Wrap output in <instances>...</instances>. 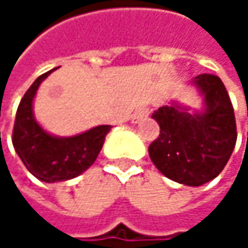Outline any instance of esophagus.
<instances>
[{"label": "esophagus", "instance_id": "1", "mask_svg": "<svg viewBox=\"0 0 248 248\" xmlns=\"http://www.w3.org/2000/svg\"><path fill=\"white\" fill-rule=\"evenodd\" d=\"M149 113H151V109H149V108H143V109L138 110V112H136V113L133 115L132 121H133L135 124H138V122H139V121H142L143 118L149 116Z\"/></svg>", "mask_w": 248, "mask_h": 248}]
</instances>
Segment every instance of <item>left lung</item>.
Segmentation results:
<instances>
[{
  "mask_svg": "<svg viewBox=\"0 0 248 248\" xmlns=\"http://www.w3.org/2000/svg\"><path fill=\"white\" fill-rule=\"evenodd\" d=\"M192 83L204 94L202 113H188L179 106H162L152 118L159 136L149 145L154 165L175 182L200 186L227 165L237 140L234 109L221 78L197 76Z\"/></svg>",
  "mask_w": 248,
  "mask_h": 248,
  "instance_id": "1",
  "label": "left lung"
}]
</instances>
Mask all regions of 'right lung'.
Returning <instances> with one entry per match:
<instances>
[{"instance_id": "1", "label": "right lung", "mask_w": 248, "mask_h": 248, "mask_svg": "<svg viewBox=\"0 0 248 248\" xmlns=\"http://www.w3.org/2000/svg\"><path fill=\"white\" fill-rule=\"evenodd\" d=\"M53 70L40 76L25 92L13 129L16 152L25 168L44 182L66 181L84 172L96 161L112 127L110 124H102L76 136L57 138L37 124L32 115V99L40 83Z\"/></svg>"}]
</instances>
